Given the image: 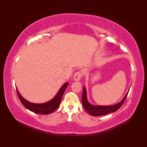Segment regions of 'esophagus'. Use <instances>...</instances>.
Masks as SVG:
<instances>
[{
  "instance_id": "obj_1",
  "label": "esophagus",
  "mask_w": 147,
  "mask_h": 147,
  "mask_svg": "<svg viewBox=\"0 0 147 147\" xmlns=\"http://www.w3.org/2000/svg\"><path fill=\"white\" fill-rule=\"evenodd\" d=\"M83 76V73L81 71H77L74 73L73 76V79L74 81H80Z\"/></svg>"
}]
</instances>
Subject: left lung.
<instances>
[{
    "label": "left lung",
    "mask_w": 147,
    "mask_h": 147,
    "mask_svg": "<svg viewBox=\"0 0 147 147\" xmlns=\"http://www.w3.org/2000/svg\"><path fill=\"white\" fill-rule=\"evenodd\" d=\"M127 94H128V92L126 93L121 102L113 105H93L90 104L88 100H87L86 88L85 87H83L82 105L85 111L90 115H93V116H101V115H104L117 111L125 101Z\"/></svg>",
    "instance_id": "8db88e82"
}]
</instances>
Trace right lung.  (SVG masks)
<instances>
[{
    "instance_id": "add662e5",
    "label": "right lung",
    "mask_w": 147,
    "mask_h": 147,
    "mask_svg": "<svg viewBox=\"0 0 147 147\" xmlns=\"http://www.w3.org/2000/svg\"><path fill=\"white\" fill-rule=\"evenodd\" d=\"M68 85V82L64 83V85L62 86L60 90H59V92L54 96V98H52L51 100H50L47 102L43 103V104H34V103H31L28 101H27L26 100L24 99L23 96L21 95L20 92H18L17 88L16 92L18 95V97L20 98L22 104H23L27 109H28L30 111L35 112V113L47 115L51 114L52 112L55 111L56 109L59 107V106L61 104L62 96L63 95L65 90L66 89Z\"/></svg>"
}]
</instances>
